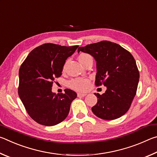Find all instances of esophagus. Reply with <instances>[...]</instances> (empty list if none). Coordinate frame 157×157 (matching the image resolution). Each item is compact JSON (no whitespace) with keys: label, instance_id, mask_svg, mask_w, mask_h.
<instances>
[{"label":"esophagus","instance_id":"34e87169","mask_svg":"<svg viewBox=\"0 0 157 157\" xmlns=\"http://www.w3.org/2000/svg\"><path fill=\"white\" fill-rule=\"evenodd\" d=\"M86 95V94H83V93H78V97H84Z\"/></svg>","mask_w":157,"mask_h":157}]
</instances>
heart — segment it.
I'll return each instance as SVG.
<instances>
[{
	"label": "heart",
	"instance_id": "heart-1",
	"mask_svg": "<svg viewBox=\"0 0 157 157\" xmlns=\"http://www.w3.org/2000/svg\"><path fill=\"white\" fill-rule=\"evenodd\" d=\"M89 57H91L86 53H82L79 55L78 59L82 64H83L85 61ZM89 85V80L86 78H75L68 82V86L72 89L78 91H84L88 88Z\"/></svg>",
	"mask_w": 157,
	"mask_h": 157
}]
</instances>
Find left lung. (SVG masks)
<instances>
[{
  "label": "left lung",
  "mask_w": 157,
  "mask_h": 157,
  "mask_svg": "<svg viewBox=\"0 0 157 157\" xmlns=\"http://www.w3.org/2000/svg\"><path fill=\"white\" fill-rule=\"evenodd\" d=\"M88 53L96 62L95 85L107 87L105 94H94L97 104L91 108L95 116L114 120L123 116L136 95L139 72L131 53L120 45L108 41L79 47L78 52Z\"/></svg>",
  "instance_id": "left-lung-1"
}]
</instances>
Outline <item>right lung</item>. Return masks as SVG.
I'll return each mask as SVG.
<instances>
[{
    "label": "right lung",
    "mask_w": 157,
    "mask_h": 157,
    "mask_svg": "<svg viewBox=\"0 0 157 157\" xmlns=\"http://www.w3.org/2000/svg\"><path fill=\"white\" fill-rule=\"evenodd\" d=\"M78 48L45 44L32 50L21 64L18 95L29 116L39 124L53 126L67 117L77 94L66 89L64 94H56L52 86L55 78L62 75L66 60Z\"/></svg>",
    "instance_id": "add662e5"
}]
</instances>
